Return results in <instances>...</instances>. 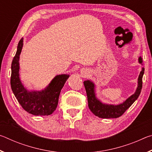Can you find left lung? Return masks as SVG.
Returning <instances> with one entry per match:
<instances>
[{"mask_svg": "<svg viewBox=\"0 0 152 152\" xmlns=\"http://www.w3.org/2000/svg\"><path fill=\"white\" fill-rule=\"evenodd\" d=\"M139 61L140 64H142V58H139ZM144 70H145V68H142V70L140 72L138 78V87L135 94L132 95L123 103L118 105H108L101 103L95 97L94 84L89 80L84 81V85L85 87L87 99H88V107L91 112L94 115L102 119L118 118L121 116L140 96L141 88H142V78Z\"/></svg>", "mask_w": 152, "mask_h": 152, "instance_id": "8db88e82", "label": "left lung"}]
</instances>
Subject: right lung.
Returning a JSON list of instances; mask_svg holds the SVG:
<instances>
[{
	"label": "right lung",
	"instance_id": "add662e5",
	"mask_svg": "<svg viewBox=\"0 0 152 152\" xmlns=\"http://www.w3.org/2000/svg\"><path fill=\"white\" fill-rule=\"evenodd\" d=\"M23 42V40L21 38L18 43L16 54L11 64V86L12 92L25 111L37 116L50 115L57 108L61 90L69 76L62 74L56 76L44 91H27L23 86L19 74V60Z\"/></svg>",
	"mask_w": 152,
	"mask_h": 152
}]
</instances>
